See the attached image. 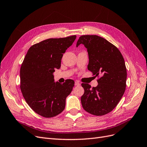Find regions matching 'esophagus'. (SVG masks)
I'll return each mask as SVG.
<instances>
[{
	"label": "esophagus",
	"instance_id": "esophagus-1",
	"mask_svg": "<svg viewBox=\"0 0 147 147\" xmlns=\"http://www.w3.org/2000/svg\"><path fill=\"white\" fill-rule=\"evenodd\" d=\"M74 85H75L76 86H80V84L78 82V81H76Z\"/></svg>",
	"mask_w": 147,
	"mask_h": 147
}]
</instances>
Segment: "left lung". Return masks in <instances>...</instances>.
Wrapping results in <instances>:
<instances>
[{"label": "left lung", "instance_id": "obj_1", "mask_svg": "<svg viewBox=\"0 0 147 147\" xmlns=\"http://www.w3.org/2000/svg\"><path fill=\"white\" fill-rule=\"evenodd\" d=\"M84 45L88 54V70L101 74L96 87L82 84L84 94L81 97L84 109L95 116L111 111L121 99L126 88L127 69L118 48L104 38L96 35L81 36L76 47Z\"/></svg>", "mask_w": 147, "mask_h": 147}]
</instances>
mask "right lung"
Instances as JSON below:
<instances>
[{"instance_id":"right-lung-1","label":"right lung","mask_w":147,"mask_h":147,"mask_svg":"<svg viewBox=\"0 0 147 147\" xmlns=\"http://www.w3.org/2000/svg\"><path fill=\"white\" fill-rule=\"evenodd\" d=\"M76 36L48 39L31 46L20 71V90L31 109L44 117H54L65 107L74 81L55 82L53 73L61 65L63 54L73 44Z\"/></svg>"}]
</instances>
